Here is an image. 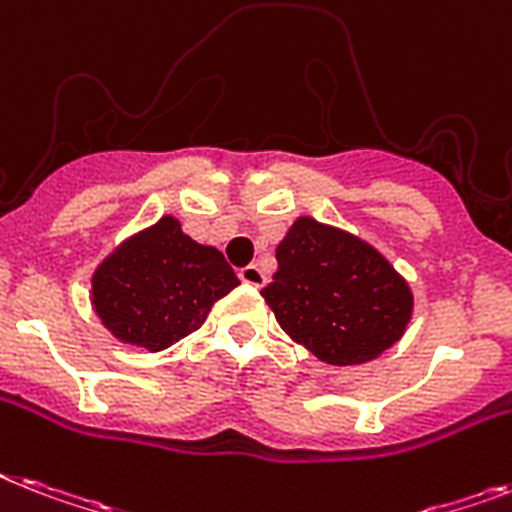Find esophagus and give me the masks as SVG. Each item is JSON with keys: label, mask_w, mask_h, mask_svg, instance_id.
Instances as JSON below:
<instances>
[{"label": "esophagus", "mask_w": 512, "mask_h": 512, "mask_svg": "<svg viewBox=\"0 0 512 512\" xmlns=\"http://www.w3.org/2000/svg\"><path fill=\"white\" fill-rule=\"evenodd\" d=\"M239 278H242L244 284L249 286H263L265 284V273L260 270V265H244L242 270H239Z\"/></svg>", "instance_id": "1"}]
</instances>
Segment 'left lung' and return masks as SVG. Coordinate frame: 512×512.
<instances>
[{"mask_svg": "<svg viewBox=\"0 0 512 512\" xmlns=\"http://www.w3.org/2000/svg\"><path fill=\"white\" fill-rule=\"evenodd\" d=\"M276 260L265 302L278 326L323 363H368L405 334L413 292L371 244L299 218Z\"/></svg>", "mask_w": 512, "mask_h": 512, "instance_id": "8db88e82", "label": "left lung"}]
</instances>
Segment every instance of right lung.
<instances>
[{
    "mask_svg": "<svg viewBox=\"0 0 512 512\" xmlns=\"http://www.w3.org/2000/svg\"><path fill=\"white\" fill-rule=\"evenodd\" d=\"M234 286L239 278L223 252L197 244L165 215L99 265L91 305L120 342L160 352L194 334Z\"/></svg>",
    "mask_w": 512,
    "mask_h": 512,
    "instance_id": "1",
    "label": "right lung"
}]
</instances>
